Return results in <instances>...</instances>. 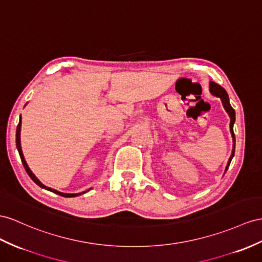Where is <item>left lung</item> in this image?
I'll return each mask as SVG.
<instances>
[{
  "mask_svg": "<svg viewBox=\"0 0 262 262\" xmlns=\"http://www.w3.org/2000/svg\"><path fill=\"white\" fill-rule=\"evenodd\" d=\"M209 91L210 93L212 94L213 96H217L221 99V102H223V105L225 107L226 112L228 113V115H229L230 117V133H231V136H232V140H233V149H232V154L231 156L229 158V160H228V165L226 167V171L228 169V167H229L230 165V162L231 159L234 155V143H236V139H234V134H233V124H234V120H236V114H234V110L231 107L230 105V102H229V96H228L227 92L221 87L220 85L213 83V82H210L209 84Z\"/></svg>",
  "mask_w": 262,
  "mask_h": 262,
  "instance_id": "left-lung-1",
  "label": "left lung"
}]
</instances>
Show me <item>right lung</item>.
<instances>
[{
	"label": "right lung",
	"instance_id": "add662e5",
	"mask_svg": "<svg viewBox=\"0 0 262 262\" xmlns=\"http://www.w3.org/2000/svg\"><path fill=\"white\" fill-rule=\"evenodd\" d=\"M21 119H19V123H18V125H17V128H16V147H17V150H18V154H19V157H21V160H22V164H23V166H24V168H25V170H26V172L29 173V176L31 177V179L33 180V182H34L36 185H38L39 187H42V188H44V189H48V190H50V191H52V192H54V193H57V195H59V196H63V197H76V196H79V195H83V193H85L86 191H89V190H86V191H83V192H78V193H64V192H61V191H57V190H55V189H52V188H50V187H46V186H44L41 182H39V180L36 178V176L34 175V173L32 172V170L29 168V166H28V164H26V162H25V158H24V156H23V152H22V148H21Z\"/></svg>",
	"mask_w": 262,
	"mask_h": 262
}]
</instances>
